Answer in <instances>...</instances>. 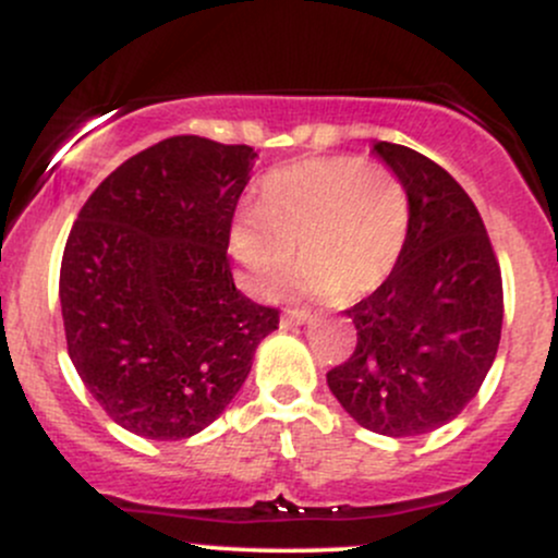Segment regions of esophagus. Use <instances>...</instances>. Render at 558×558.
<instances>
[{
    "instance_id": "obj_1",
    "label": "esophagus",
    "mask_w": 558,
    "mask_h": 558,
    "mask_svg": "<svg viewBox=\"0 0 558 558\" xmlns=\"http://www.w3.org/2000/svg\"><path fill=\"white\" fill-rule=\"evenodd\" d=\"M306 319H310V312L306 310H286L283 315H280V325H283V328H291V325H304Z\"/></svg>"
}]
</instances>
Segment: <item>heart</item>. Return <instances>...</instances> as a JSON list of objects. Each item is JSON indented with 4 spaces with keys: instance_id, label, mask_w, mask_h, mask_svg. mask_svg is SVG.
I'll use <instances>...</instances> for the list:
<instances>
[{
    "instance_id": "1",
    "label": "heart",
    "mask_w": 558,
    "mask_h": 558,
    "mask_svg": "<svg viewBox=\"0 0 558 558\" xmlns=\"http://www.w3.org/2000/svg\"><path fill=\"white\" fill-rule=\"evenodd\" d=\"M407 233L409 198L393 172L354 155L310 157L265 178L259 207L233 217L230 252L259 299L286 288L293 246L301 291L356 299L393 272Z\"/></svg>"
}]
</instances>
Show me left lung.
I'll list each match as a JSON object with an SVG mask.
<instances>
[{"mask_svg":"<svg viewBox=\"0 0 558 558\" xmlns=\"http://www.w3.org/2000/svg\"><path fill=\"white\" fill-rule=\"evenodd\" d=\"M409 198L393 272L345 315L356 349L328 373L367 430L409 438L446 425L477 396L504 323L501 267L466 191L420 151L375 141Z\"/></svg>","mask_w":558,"mask_h":558,"instance_id":"1","label":"left lung"}]
</instances>
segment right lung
<instances>
[{"label":"right lung","mask_w":558,"mask_h":558,"mask_svg":"<svg viewBox=\"0 0 558 558\" xmlns=\"http://www.w3.org/2000/svg\"><path fill=\"white\" fill-rule=\"evenodd\" d=\"M257 151L172 136L110 172L70 230L60 267L68 354L125 430L181 440L239 393L280 312L233 283L235 204Z\"/></svg>","instance_id":"1"}]
</instances>
